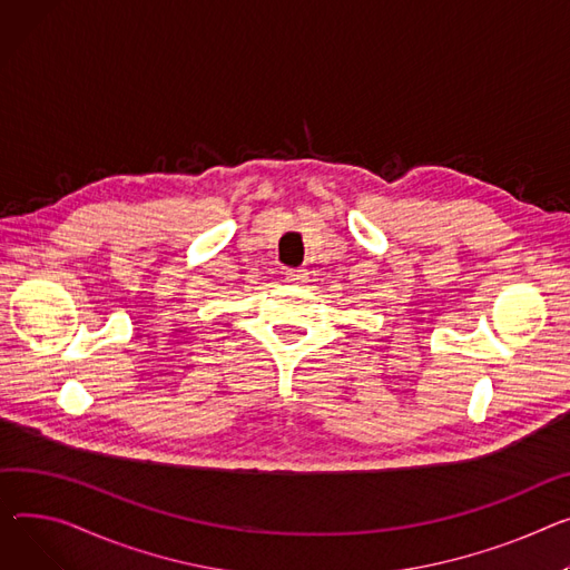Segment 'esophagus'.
Returning <instances> with one entry per match:
<instances>
[{
  "label": "esophagus",
  "mask_w": 570,
  "mask_h": 570,
  "mask_svg": "<svg viewBox=\"0 0 570 570\" xmlns=\"http://www.w3.org/2000/svg\"><path fill=\"white\" fill-rule=\"evenodd\" d=\"M284 277H286V282H291V284H305V282H307V271H302V268H286Z\"/></svg>",
  "instance_id": "obj_1"
}]
</instances>
